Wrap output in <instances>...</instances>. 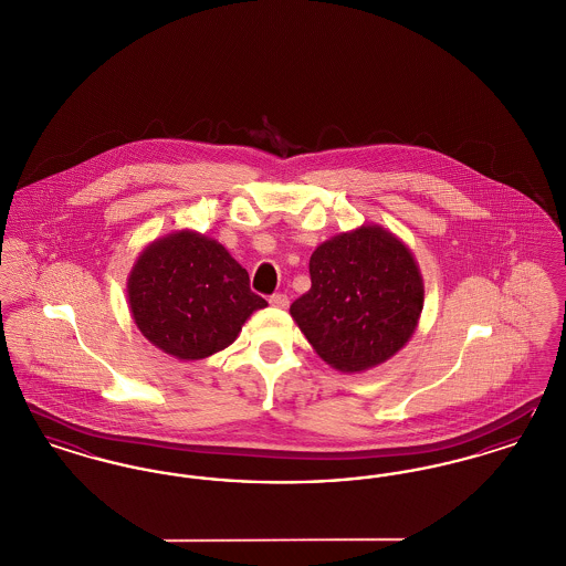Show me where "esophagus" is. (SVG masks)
I'll return each instance as SVG.
<instances>
[{"label":"esophagus","instance_id":"obj_1","mask_svg":"<svg viewBox=\"0 0 566 566\" xmlns=\"http://www.w3.org/2000/svg\"><path fill=\"white\" fill-rule=\"evenodd\" d=\"M270 303L273 307H289V296L282 295V293H275V295L270 296Z\"/></svg>","mask_w":566,"mask_h":566}]
</instances>
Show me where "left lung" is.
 Instances as JSON below:
<instances>
[{"label":"left lung","instance_id":"obj_1","mask_svg":"<svg viewBox=\"0 0 566 566\" xmlns=\"http://www.w3.org/2000/svg\"><path fill=\"white\" fill-rule=\"evenodd\" d=\"M312 289L291 316L331 367L354 374L386 363L413 335L424 284L397 235L363 224L321 243L310 259Z\"/></svg>","mask_w":566,"mask_h":566}]
</instances>
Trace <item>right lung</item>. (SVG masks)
<instances>
[{"instance_id":"add662e5","label":"right lung","mask_w":566,"mask_h":566,"mask_svg":"<svg viewBox=\"0 0 566 566\" xmlns=\"http://www.w3.org/2000/svg\"><path fill=\"white\" fill-rule=\"evenodd\" d=\"M142 335L165 354L199 360L231 346L252 312L268 305L222 243L174 231L146 245L127 280Z\"/></svg>"}]
</instances>
